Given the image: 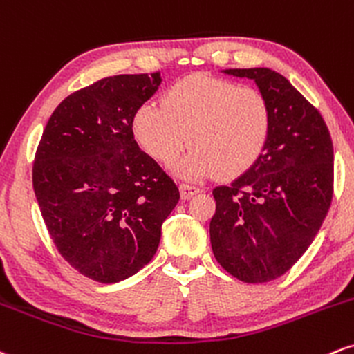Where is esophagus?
Returning a JSON list of instances; mask_svg holds the SVG:
<instances>
[{
  "label": "esophagus",
  "mask_w": 354,
  "mask_h": 354,
  "mask_svg": "<svg viewBox=\"0 0 354 354\" xmlns=\"http://www.w3.org/2000/svg\"><path fill=\"white\" fill-rule=\"evenodd\" d=\"M198 192H201V189H198V187H195V185H189V184H182L180 185V197L184 198V201H187V198H190L192 195L198 194Z\"/></svg>",
  "instance_id": "obj_1"
}]
</instances>
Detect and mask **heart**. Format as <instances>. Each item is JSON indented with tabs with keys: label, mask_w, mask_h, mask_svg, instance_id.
<instances>
[{
	"label": "heart",
	"mask_w": 354,
	"mask_h": 354,
	"mask_svg": "<svg viewBox=\"0 0 354 354\" xmlns=\"http://www.w3.org/2000/svg\"><path fill=\"white\" fill-rule=\"evenodd\" d=\"M132 129L140 147L162 165L176 162L187 142L192 145L177 165L180 177L201 180L220 172L232 178L250 170L263 153L272 107L255 87L194 74L170 86L162 104H142Z\"/></svg>",
	"instance_id": "obj_1"
}]
</instances>
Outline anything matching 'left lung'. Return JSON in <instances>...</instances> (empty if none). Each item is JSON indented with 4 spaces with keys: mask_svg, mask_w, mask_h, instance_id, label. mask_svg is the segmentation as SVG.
<instances>
[{
    "mask_svg": "<svg viewBox=\"0 0 354 354\" xmlns=\"http://www.w3.org/2000/svg\"><path fill=\"white\" fill-rule=\"evenodd\" d=\"M255 81L272 107L267 147L250 170L214 189L210 243L245 283L288 272L317 236L333 198V142L322 114L268 68L225 69Z\"/></svg>",
    "mask_w": 354,
    "mask_h": 354,
    "instance_id": "8db88e82",
    "label": "left lung"
}]
</instances>
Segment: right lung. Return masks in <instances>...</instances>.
I'll use <instances>...</instances> for the list:
<instances>
[{
    "mask_svg": "<svg viewBox=\"0 0 354 354\" xmlns=\"http://www.w3.org/2000/svg\"><path fill=\"white\" fill-rule=\"evenodd\" d=\"M160 73L119 74L79 89L46 124L32 187L57 252L81 275L118 283L156 255L177 185L134 139L136 111Z\"/></svg>",
    "mask_w": 354,
    "mask_h": 354,
    "instance_id": "obj_1",
    "label": "right lung"
}]
</instances>
